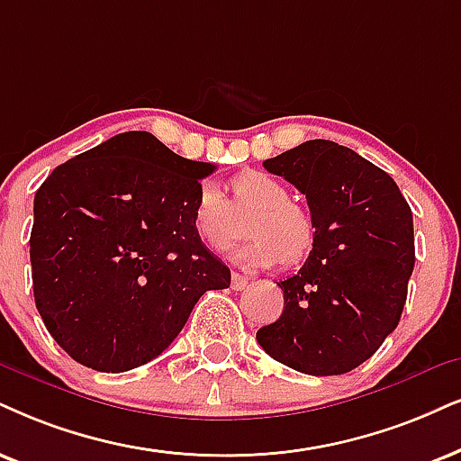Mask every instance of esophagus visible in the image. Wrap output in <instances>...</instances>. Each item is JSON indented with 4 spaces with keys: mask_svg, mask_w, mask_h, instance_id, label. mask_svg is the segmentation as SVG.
Returning a JSON list of instances; mask_svg holds the SVG:
<instances>
[{
    "mask_svg": "<svg viewBox=\"0 0 461 461\" xmlns=\"http://www.w3.org/2000/svg\"><path fill=\"white\" fill-rule=\"evenodd\" d=\"M247 287H249V278L247 276H242V274H238V272L231 274V289L242 291Z\"/></svg>",
    "mask_w": 461,
    "mask_h": 461,
    "instance_id": "obj_1",
    "label": "esophagus"
}]
</instances>
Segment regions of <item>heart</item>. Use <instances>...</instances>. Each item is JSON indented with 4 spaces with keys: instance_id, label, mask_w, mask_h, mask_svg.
Returning <instances> with one entry per match:
<instances>
[{
    "instance_id": "b5f03b06",
    "label": "heart",
    "mask_w": 461,
    "mask_h": 461,
    "mask_svg": "<svg viewBox=\"0 0 461 461\" xmlns=\"http://www.w3.org/2000/svg\"><path fill=\"white\" fill-rule=\"evenodd\" d=\"M231 202L206 183L197 189L191 206V230L197 240L212 253H221L244 234L253 240L236 250V261L244 267L295 266L308 258L314 247L312 214L291 202L289 189L266 172H242L231 178Z\"/></svg>"
}]
</instances>
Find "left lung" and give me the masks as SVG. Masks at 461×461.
<instances>
[{
	"label": "left lung",
	"mask_w": 461,
	"mask_h": 461,
	"mask_svg": "<svg viewBox=\"0 0 461 461\" xmlns=\"http://www.w3.org/2000/svg\"><path fill=\"white\" fill-rule=\"evenodd\" d=\"M306 195L314 247L283 289V314L261 348L312 376L345 375L398 328L415 266L412 212L387 172L355 150L308 140L264 161Z\"/></svg>",
	"instance_id": "left-lung-1"
}]
</instances>
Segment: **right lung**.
Segmentation results:
<instances>
[{"instance_id":"obj_1","label":"right lung","mask_w":461,"mask_h":461,"mask_svg":"<svg viewBox=\"0 0 461 461\" xmlns=\"http://www.w3.org/2000/svg\"><path fill=\"white\" fill-rule=\"evenodd\" d=\"M212 163L125 131L55 167L29 238L40 317L69 357L125 372L161 355L206 291L231 274L191 230Z\"/></svg>"}]
</instances>
